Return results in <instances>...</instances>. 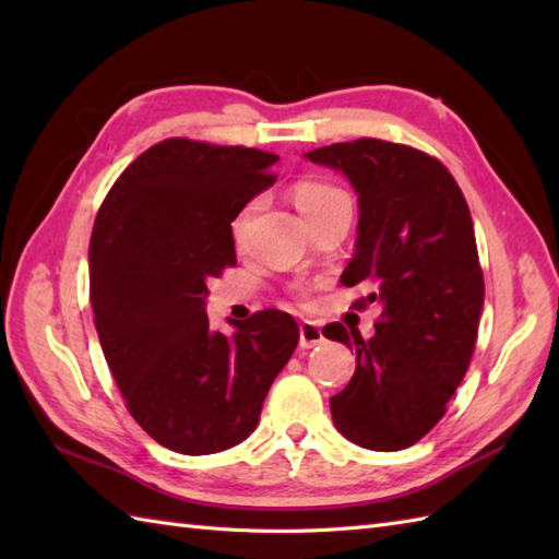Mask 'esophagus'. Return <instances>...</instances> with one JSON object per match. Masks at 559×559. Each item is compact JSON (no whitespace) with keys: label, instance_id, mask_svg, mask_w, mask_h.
Wrapping results in <instances>:
<instances>
[{"label":"esophagus","instance_id":"34e87169","mask_svg":"<svg viewBox=\"0 0 559 559\" xmlns=\"http://www.w3.org/2000/svg\"><path fill=\"white\" fill-rule=\"evenodd\" d=\"M324 341V331L317 322L310 319H302L300 322V348H314Z\"/></svg>","mask_w":559,"mask_h":559}]
</instances>
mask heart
Returning <instances> with one entry per match:
<instances>
[{"label": "heart", "instance_id": "obj_1", "mask_svg": "<svg viewBox=\"0 0 559 559\" xmlns=\"http://www.w3.org/2000/svg\"><path fill=\"white\" fill-rule=\"evenodd\" d=\"M293 199H295V206L300 209L302 216H305V218H312V216H317V213H322L324 209L334 206L336 201H343V199H348V197H346V192H341L338 187L329 185V182L305 180V182H300L298 187H295ZM252 209H254V206H247V209L240 213V216H237V221H235V225H233V233H235L237 237L242 235L245 223H247V218H249V213H252Z\"/></svg>", "mask_w": 559, "mask_h": 559}]
</instances>
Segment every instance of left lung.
Returning <instances> with one entry per match:
<instances>
[{
	"mask_svg": "<svg viewBox=\"0 0 559 559\" xmlns=\"http://www.w3.org/2000/svg\"><path fill=\"white\" fill-rule=\"evenodd\" d=\"M346 175L358 194L355 254L343 286L382 317L372 338L334 322L324 336L355 353V372L331 396L336 430L372 451L418 442L447 413L476 348L485 300L466 199L442 163L411 146L358 139L305 153Z\"/></svg>",
	"mask_w": 559,
	"mask_h": 559,
	"instance_id": "left-lung-1",
	"label": "left lung"
}]
</instances>
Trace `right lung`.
I'll use <instances>...</instances> for the list:
<instances>
[{
    "label": "right lung",
    "instance_id": "obj_1",
    "mask_svg": "<svg viewBox=\"0 0 559 559\" xmlns=\"http://www.w3.org/2000/svg\"><path fill=\"white\" fill-rule=\"evenodd\" d=\"M278 156L168 139L105 197L88 247L91 307L129 413L158 444L204 456L254 432L298 346L288 312L211 329L206 283L235 264L230 223L276 177Z\"/></svg>",
    "mask_w": 559,
    "mask_h": 559
}]
</instances>
